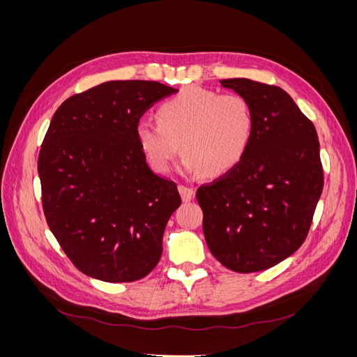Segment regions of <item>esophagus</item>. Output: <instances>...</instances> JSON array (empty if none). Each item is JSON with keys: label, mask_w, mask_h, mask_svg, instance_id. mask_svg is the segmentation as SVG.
Segmentation results:
<instances>
[{"label": "esophagus", "mask_w": 357, "mask_h": 357, "mask_svg": "<svg viewBox=\"0 0 357 357\" xmlns=\"http://www.w3.org/2000/svg\"><path fill=\"white\" fill-rule=\"evenodd\" d=\"M178 190H180V195H181L183 201H192L193 198H195V189H193V188L180 185Z\"/></svg>", "instance_id": "1"}]
</instances>
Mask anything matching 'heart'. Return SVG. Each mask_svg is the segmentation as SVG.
I'll list each match as a JSON object with an SVG mask.
<instances>
[{
	"mask_svg": "<svg viewBox=\"0 0 357 357\" xmlns=\"http://www.w3.org/2000/svg\"><path fill=\"white\" fill-rule=\"evenodd\" d=\"M256 132L252 102L240 93L188 88L160 104L158 122L137 125L139 147L158 172H168L181 152L183 168L219 177L247 155Z\"/></svg>",
	"mask_w": 357,
	"mask_h": 357,
	"instance_id": "1",
	"label": "heart"
}]
</instances>
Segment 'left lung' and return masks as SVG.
Returning a JSON list of instances; mask_svg holds the SVG:
<instances>
[{
  "mask_svg": "<svg viewBox=\"0 0 357 357\" xmlns=\"http://www.w3.org/2000/svg\"><path fill=\"white\" fill-rule=\"evenodd\" d=\"M252 102L256 132L244 159L197 190L211 255L235 273H256L305 241L323 190L316 128L278 86L220 80Z\"/></svg>",
  "mask_w": 357,
  "mask_h": 357,
  "instance_id": "obj_1",
  "label": "left lung"
}]
</instances>
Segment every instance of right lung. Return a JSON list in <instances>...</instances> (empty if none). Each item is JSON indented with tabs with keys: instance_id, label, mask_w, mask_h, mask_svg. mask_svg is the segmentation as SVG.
I'll use <instances>...</instances> for the list:
<instances>
[{
	"instance_id": "right-lung-1",
	"label": "right lung",
	"mask_w": 357,
	"mask_h": 357,
	"mask_svg": "<svg viewBox=\"0 0 357 357\" xmlns=\"http://www.w3.org/2000/svg\"><path fill=\"white\" fill-rule=\"evenodd\" d=\"M177 89L113 80L61 104L38 155L43 210L74 266L109 283L146 277L181 204L174 181L150 169L137 138L142 116Z\"/></svg>"
}]
</instances>
